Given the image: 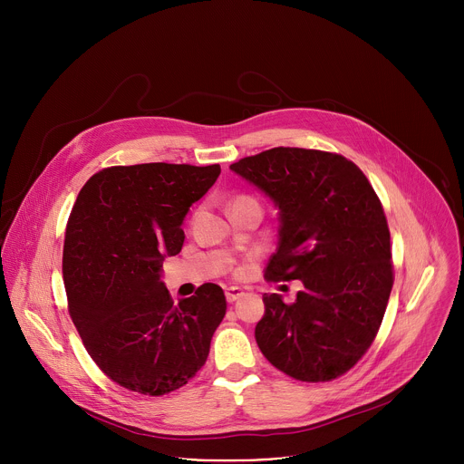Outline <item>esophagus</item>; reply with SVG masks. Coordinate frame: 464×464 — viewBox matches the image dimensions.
Returning a JSON list of instances; mask_svg holds the SVG:
<instances>
[{"label":"esophagus","instance_id":"1","mask_svg":"<svg viewBox=\"0 0 464 464\" xmlns=\"http://www.w3.org/2000/svg\"><path fill=\"white\" fill-rule=\"evenodd\" d=\"M242 295H244V290H242V288H238V286H229V288L226 290V299H227L229 303H233V301L240 299Z\"/></svg>","mask_w":464,"mask_h":464}]
</instances>
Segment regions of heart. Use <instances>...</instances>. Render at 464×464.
Returning a JSON list of instances; mask_svg holds the SVG:
<instances>
[{"label": "heart", "mask_w": 464, "mask_h": 464, "mask_svg": "<svg viewBox=\"0 0 464 464\" xmlns=\"http://www.w3.org/2000/svg\"><path fill=\"white\" fill-rule=\"evenodd\" d=\"M242 198H246V196H242Z\"/></svg>", "instance_id": "1"}]
</instances>
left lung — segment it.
<instances>
[{
	"label": "left lung",
	"instance_id": "1",
	"mask_svg": "<svg viewBox=\"0 0 464 464\" xmlns=\"http://www.w3.org/2000/svg\"><path fill=\"white\" fill-rule=\"evenodd\" d=\"M279 208V246L264 279L303 281L295 303L264 294L255 340L266 360L301 382H330L372 345L394 283L387 218L351 160L277 147L229 167Z\"/></svg>",
	"mask_w": 464,
	"mask_h": 464
}]
</instances>
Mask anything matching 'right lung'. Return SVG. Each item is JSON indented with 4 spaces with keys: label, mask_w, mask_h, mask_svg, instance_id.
Returning <instances> with one entry per match:
<instances>
[{
    "label": "right lung",
    "mask_w": 464,
    "mask_h": 464,
    "mask_svg": "<svg viewBox=\"0 0 464 464\" xmlns=\"http://www.w3.org/2000/svg\"><path fill=\"white\" fill-rule=\"evenodd\" d=\"M220 165L108 167L81 188L65 226L62 274L68 312L97 367L115 383L161 396L202 369L226 295L206 283L174 304L160 279L181 251V222Z\"/></svg>",
    "instance_id": "add662e5"
}]
</instances>
